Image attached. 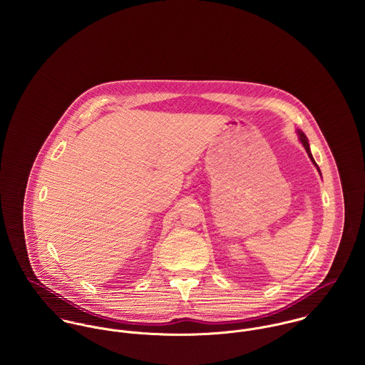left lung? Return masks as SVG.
<instances>
[{
  "mask_svg": "<svg viewBox=\"0 0 365 365\" xmlns=\"http://www.w3.org/2000/svg\"><path fill=\"white\" fill-rule=\"evenodd\" d=\"M298 135H299V140H301V143L304 145V148H305V150H307V153H308V156L309 158L312 160L313 164H314V167L317 168V171L320 173V170H319V167H317V164H316V161L313 160L312 153H311V149H309V143H308V138L301 132V130H298Z\"/></svg>",
  "mask_w": 365,
  "mask_h": 365,
  "instance_id": "obj_1",
  "label": "left lung"
}]
</instances>
